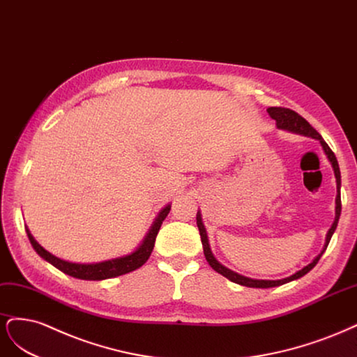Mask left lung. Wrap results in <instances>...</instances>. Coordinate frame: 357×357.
<instances>
[{
  "label": "left lung",
  "instance_id": "obj_1",
  "mask_svg": "<svg viewBox=\"0 0 357 357\" xmlns=\"http://www.w3.org/2000/svg\"><path fill=\"white\" fill-rule=\"evenodd\" d=\"M270 117L273 120H275V123H278V128L279 129H284V130H289V132H295V133H300V135H305V136H312L314 137V139L320 141L321 146H324L325 153L329 158V162L333 167V172H335V178H337V190H338V195H337V216H335V221H333L331 229L328 231V237H326V245H325V249L321 250V254L312 262L308 264L307 267H304L303 270H300L298 273H295L294 275H291V278H286V279H282V280H255V279H249V278H245V275H240L231 270H228L227 267H224L222 264L218 262L215 259V257L212 255V250L209 248V241H208V234H206V229H204V225L202 222V216L200 213H197V227H199V231H200V237H202V245H203V250H204V257L206 259H208L209 266L216 271L222 274L224 278H227L228 280H231L234 283H238V284H243V286H249V287H274V286H280V284H284L287 282H292L295 279H300L303 278L304 274H307L310 270H312L316 264L319 262L320 257L324 255V252L326 250L329 241H331V237L333 234V231H335L337 228V224H338V220H340V213H341V194H340V188H341V174H340V167H338V162H337V157L335 154H333L332 149L328 146V144L324 141V137H321L319 135V132L316 129L312 128V124H310L304 117H301L300 114L289 109V108H283V107H271L267 109Z\"/></svg>",
  "mask_w": 357,
  "mask_h": 357
}]
</instances>
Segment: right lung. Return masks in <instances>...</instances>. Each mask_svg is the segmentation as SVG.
<instances>
[{"mask_svg":"<svg viewBox=\"0 0 357 357\" xmlns=\"http://www.w3.org/2000/svg\"><path fill=\"white\" fill-rule=\"evenodd\" d=\"M170 211V206H166V208L158 213L157 220L154 221V225L149 229V233L146 234L144 243L137 248L133 254L126 255L121 258L116 259H109V261H103L98 264H74V262H68L61 258H56L52 255L50 252L45 250L43 246L37 243V240L33 238L29 233V229H26L28 237L32 248L36 249L37 254L44 258L45 261H49L52 266L56 268H59L68 275H73L75 279H82V280H103V279H111V278H117V275L130 273L136 268L142 267L149 258L155 243V237L158 234V229L162 227V222L165 221V218L167 216Z\"/></svg>","mask_w":357,"mask_h":357,"instance_id":"add662e5","label":"right lung"}]
</instances>
